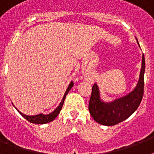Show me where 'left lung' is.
<instances>
[{"instance_id":"8db88e82","label":"left lung","mask_w":154,"mask_h":154,"mask_svg":"<svg viewBox=\"0 0 154 154\" xmlns=\"http://www.w3.org/2000/svg\"><path fill=\"white\" fill-rule=\"evenodd\" d=\"M145 69L146 63L143 54L140 77L135 89L126 96L109 102L101 101L97 85L95 83L93 85L89 110L95 122L107 126L114 125L127 119L136 111L143 97Z\"/></svg>"}]
</instances>
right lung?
<instances>
[{
	"label": "right lung",
	"instance_id": "right-lung-1",
	"mask_svg": "<svg viewBox=\"0 0 154 154\" xmlns=\"http://www.w3.org/2000/svg\"><path fill=\"white\" fill-rule=\"evenodd\" d=\"M72 86H73V82H70L69 85V87H68L67 89H66V91H65V95H64V97H63L62 101H60L59 106H58V107L53 112H50V113H49V114L45 115L41 113V114L35 115V116H28V115H25L24 114V113H22V112H20L18 109L17 110L18 112H20V114H21V116H22L24 118H25V119L27 120L28 122H31V123H33V124H45V123L52 122V121H53V120L55 119L56 117L58 116V114L60 113V110H61V109H62V106H63V104H64V101H65V97H66V95L68 94V93L69 92L70 89H72Z\"/></svg>",
	"mask_w": 154,
	"mask_h": 154
}]
</instances>
